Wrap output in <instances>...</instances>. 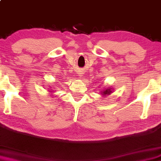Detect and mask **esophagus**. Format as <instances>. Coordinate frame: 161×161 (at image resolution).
Listing matches in <instances>:
<instances>
[{"label": "esophagus", "instance_id": "1", "mask_svg": "<svg viewBox=\"0 0 161 161\" xmlns=\"http://www.w3.org/2000/svg\"><path fill=\"white\" fill-rule=\"evenodd\" d=\"M79 76H80V77H81V76H82V75H81V73H79Z\"/></svg>", "mask_w": 161, "mask_h": 161}]
</instances>
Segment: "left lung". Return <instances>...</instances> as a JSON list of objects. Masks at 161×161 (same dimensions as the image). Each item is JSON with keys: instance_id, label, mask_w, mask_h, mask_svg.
<instances>
[{"instance_id": "obj_1", "label": "left lung", "mask_w": 161, "mask_h": 161, "mask_svg": "<svg viewBox=\"0 0 161 161\" xmlns=\"http://www.w3.org/2000/svg\"><path fill=\"white\" fill-rule=\"evenodd\" d=\"M111 90H112L111 88L105 89V90H103V92H102V94H103V96H105V95H109V94L111 93V92H112Z\"/></svg>"}]
</instances>
